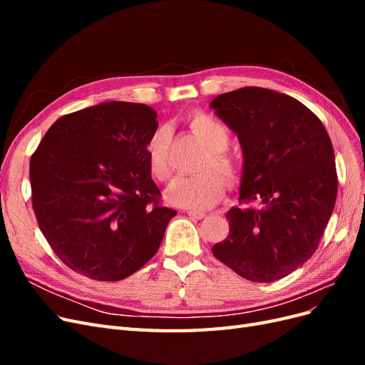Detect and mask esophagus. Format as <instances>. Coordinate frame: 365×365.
<instances>
[{"instance_id": "obj_1", "label": "esophagus", "mask_w": 365, "mask_h": 365, "mask_svg": "<svg viewBox=\"0 0 365 365\" xmlns=\"http://www.w3.org/2000/svg\"><path fill=\"white\" fill-rule=\"evenodd\" d=\"M187 215H189L190 217H195V219H202V217H205V213H204V212H196V210H187Z\"/></svg>"}]
</instances>
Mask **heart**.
<instances>
[{"mask_svg": "<svg viewBox=\"0 0 365 365\" xmlns=\"http://www.w3.org/2000/svg\"><path fill=\"white\" fill-rule=\"evenodd\" d=\"M189 128L208 149L201 163V170L204 172L176 181L169 192V200L176 205L204 210L222 200L225 195V181L231 187L240 182L242 168L239 161L227 152L230 146V130L219 120L204 113H195L189 117ZM146 153L153 178L168 184L175 173L168 129L158 128L153 132L148 141Z\"/></svg>", "mask_w": 365, "mask_h": 365, "instance_id": "b5f03b06", "label": "heart"}]
</instances>
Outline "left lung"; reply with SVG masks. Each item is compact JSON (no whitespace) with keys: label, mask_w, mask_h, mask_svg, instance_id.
<instances>
[{"label":"left lung","mask_w":365,"mask_h":365,"mask_svg":"<svg viewBox=\"0 0 365 365\" xmlns=\"http://www.w3.org/2000/svg\"><path fill=\"white\" fill-rule=\"evenodd\" d=\"M244 150L239 202L215 257L240 277L268 283L312 257L332 216L338 176L324 125L297 98L259 86L210 103ZM251 203H256L250 207Z\"/></svg>","instance_id":"1"}]
</instances>
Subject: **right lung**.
<instances>
[{
	"label": "right lung",
	"instance_id": "add662e5",
	"mask_svg": "<svg viewBox=\"0 0 365 365\" xmlns=\"http://www.w3.org/2000/svg\"><path fill=\"white\" fill-rule=\"evenodd\" d=\"M148 105L106 102L54 121L30 158L31 205L54 254L98 282L129 277L158 251L176 210L161 204L146 146Z\"/></svg>",
	"mask_w": 365,
	"mask_h": 365
}]
</instances>
